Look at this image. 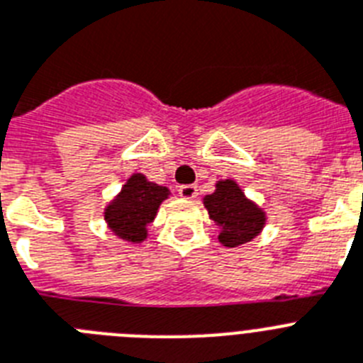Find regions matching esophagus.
Here are the masks:
<instances>
[{"mask_svg": "<svg viewBox=\"0 0 363 363\" xmlns=\"http://www.w3.org/2000/svg\"><path fill=\"white\" fill-rule=\"evenodd\" d=\"M179 196L182 199H196L197 186H194V184H182V186H179Z\"/></svg>", "mask_w": 363, "mask_h": 363, "instance_id": "obj_1", "label": "esophagus"}]
</instances>
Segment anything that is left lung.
I'll use <instances>...</instances> for the list:
<instances>
[{
  "mask_svg": "<svg viewBox=\"0 0 363 363\" xmlns=\"http://www.w3.org/2000/svg\"><path fill=\"white\" fill-rule=\"evenodd\" d=\"M210 219L219 227L218 240L225 247L251 242L266 225V212L245 197L234 181H219L216 191L203 199Z\"/></svg>",
  "mask_w": 363,
  "mask_h": 363,
  "instance_id": "obj_1",
  "label": "left lung"
}]
</instances>
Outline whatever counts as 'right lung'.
<instances>
[{
  "mask_svg": "<svg viewBox=\"0 0 363 363\" xmlns=\"http://www.w3.org/2000/svg\"><path fill=\"white\" fill-rule=\"evenodd\" d=\"M167 196L169 190L166 186H158L142 173H135L105 208V221L118 238L130 243L144 242L147 238V225Z\"/></svg>",
  "mask_w": 363,
  "mask_h": 363,
  "instance_id": "1",
  "label": "right lung"
}]
</instances>
